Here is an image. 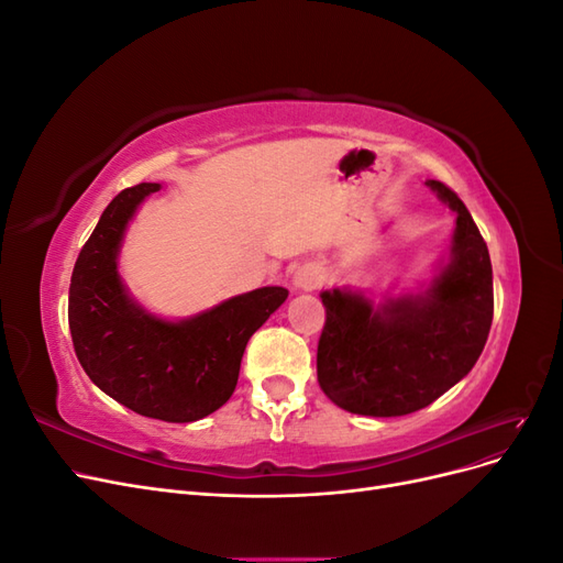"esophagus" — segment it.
<instances>
[{"mask_svg":"<svg viewBox=\"0 0 563 563\" xmlns=\"http://www.w3.org/2000/svg\"><path fill=\"white\" fill-rule=\"evenodd\" d=\"M323 279V272L317 267V265H300L296 272H294V286L298 288V291H312V288H317Z\"/></svg>","mask_w":563,"mask_h":563,"instance_id":"34e87169","label":"esophagus"}]
</instances>
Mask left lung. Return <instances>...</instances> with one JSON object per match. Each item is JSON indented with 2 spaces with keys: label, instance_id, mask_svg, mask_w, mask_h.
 I'll list each match as a JSON object with an SVG mask.
<instances>
[{
  "label": "left lung",
  "instance_id": "left-lung-1",
  "mask_svg": "<svg viewBox=\"0 0 563 563\" xmlns=\"http://www.w3.org/2000/svg\"><path fill=\"white\" fill-rule=\"evenodd\" d=\"M437 197L457 213L451 258L430 288L380 305L360 291H323L327 323L317 378L350 413L391 418L420 411L463 380L479 360L493 321V269L465 203L439 180Z\"/></svg>",
  "mask_w": 563,
  "mask_h": 563
}]
</instances>
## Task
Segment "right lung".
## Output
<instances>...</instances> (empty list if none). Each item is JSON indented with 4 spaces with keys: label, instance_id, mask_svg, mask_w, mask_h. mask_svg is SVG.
I'll return each instance as SVG.
<instances>
[{
    "label": "right lung",
    "instance_id": "obj_1",
    "mask_svg": "<svg viewBox=\"0 0 563 563\" xmlns=\"http://www.w3.org/2000/svg\"><path fill=\"white\" fill-rule=\"evenodd\" d=\"M159 190V183H141L108 203L75 263L67 319L81 368L108 397L145 418L195 422L232 397L249 338L288 291L263 286L180 321L143 310L117 258L129 220Z\"/></svg>",
    "mask_w": 563,
    "mask_h": 563
}]
</instances>
